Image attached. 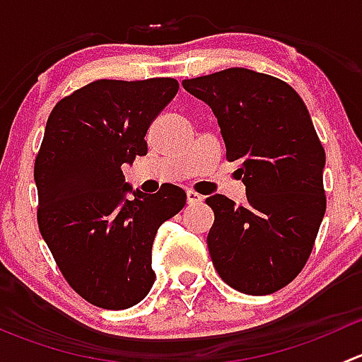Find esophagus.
<instances>
[{
  "instance_id": "obj_1",
  "label": "esophagus",
  "mask_w": 362,
  "mask_h": 362,
  "mask_svg": "<svg viewBox=\"0 0 362 362\" xmlns=\"http://www.w3.org/2000/svg\"><path fill=\"white\" fill-rule=\"evenodd\" d=\"M203 202V196H199L198 192L194 191H187V203L189 204H198Z\"/></svg>"
}]
</instances>
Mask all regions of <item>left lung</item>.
I'll return each mask as SVG.
<instances>
[{
	"instance_id": "left-lung-1",
	"label": "left lung",
	"mask_w": 362,
	"mask_h": 362,
	"mask_svg": "<svg viewBox=\"0 0 362 362\" xmlns=\"http://www.w3.org/2000/svg\"><path fill=\"white\" fill-rule=\"evenodd\" d=\"M211 108L228 160H238L247 202L206 198L215 221L208 252L221 279L250 296L293 282L312 254L326 214V152L289 83L247 68L184 80Z\"/></svg>"
}]
</instances>
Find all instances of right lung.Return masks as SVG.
<instances>
[{"mask_svg":"<svg viewBox=\"0 0 362 362\" xmlns=\"http://www.w3.org/2000/svg\"><path fill=\"white\" fill-rule=\"evenodd\" d=\"M177 93L175 78L96 80L47 120L35 160L38 228L71 289L100 308H129L148 294L156 233L187 199L171 184L133 191L120 170L147 154L148 126Z\"/></svg>","mask_w":362,"mask_h":362,"instance_id":"1","label":"right lung"}]
</instances>
